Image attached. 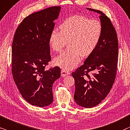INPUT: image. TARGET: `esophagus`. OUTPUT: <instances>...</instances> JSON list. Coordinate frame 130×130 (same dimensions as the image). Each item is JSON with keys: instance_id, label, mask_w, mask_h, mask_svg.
<instances>
[{"instance_id": "esophagus-1", "label": "esophagus", "mask_w": 130, "mask_h": 130, "mask_svg": "<svg viewBox=\"0 0 130 130\" xmlns=\"http://www.w3.org/2000/svg\"><path fill=\"white\" fill-rule=\"evenodd\" d=\"M70 73L69 71H68L63 70V69H62L61 70V75L62 77H65L67 76V75H70Z\"/></svg>"}]
</instances>
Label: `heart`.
Returning a JSON list of instances; mask_svg holds the SVG:
<instances>
[{"label": "heart", "instance_id": "obj_1", "mask_svg": "<svg viewBox=\"0 0 130 130\" xmlns=\"http://www.w3.org/2000/svg\"><path fill=\"white\" fill-rule=\"evenodd\" d=\"M60 32H51L48 43L52 50L60 52L68 42V49L56 57L54 63L65 70L74 68L82 57L93 53L98 45L102 34V25L96 20L84 16L73 15L59 26Z\"/></svg>", "mask_w": 130, "mask_h": 130}]
</instances>
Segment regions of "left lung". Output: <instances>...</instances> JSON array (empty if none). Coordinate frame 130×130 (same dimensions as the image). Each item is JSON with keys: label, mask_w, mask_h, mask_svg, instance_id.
<instances>
[{"label": "left lung", "mask_w": 130, "mask_h": 130, "mask_svg": "<svg viewBox=\"0 0 130 130\" xmlns=\"http://www.w3.org/2000/svg\"><path fill=\"white\" fill-rule=\"evenodd\" d=\"M87 9L100 14L101 37L93 53L72 75L75 80V103L83 107L91 108L106 97L114 83L118 66V41L109 17L100 11Z\"/></svg>", "instance_id": "left-lung-1"}]
</instances>
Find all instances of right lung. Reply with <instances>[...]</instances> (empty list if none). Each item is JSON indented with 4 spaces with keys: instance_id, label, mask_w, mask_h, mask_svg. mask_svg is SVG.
<instances>
[{
    "instance_id": "obj_1",
    "label": "right lung",
    "mask_w": 130,
    "mask_h": 130,
    "mask_svg": "<svg viewBox=\"0 0 130 130\" xmlns=\"http://www.w3.org/2000/svg\"><path fill=\"white\" fill-rule=\"evenodd\" d=\"M61 7L53 6L24 19L15 33L12 45V73L23 98L39 107L53 101L52 87L60 76L56 67L45 70L51 60L48 39Z\"/></svg>"
}]
</instances>
